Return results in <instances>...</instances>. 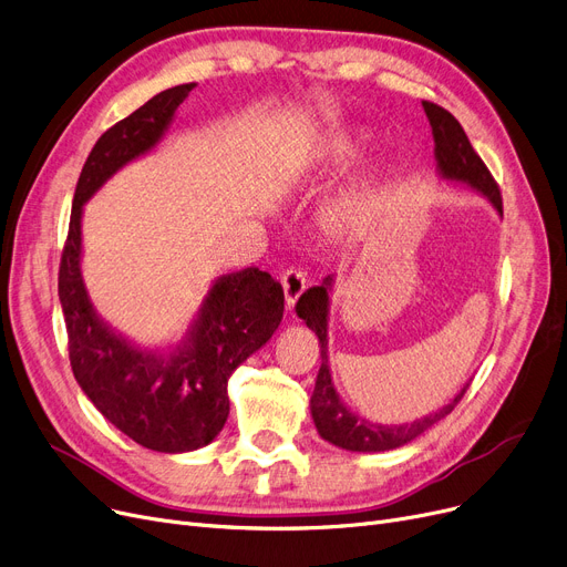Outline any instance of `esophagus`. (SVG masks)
<instances>
[{
	"label": "esophagus",
	"instance_id": "obj_1",
	"mask_svg": "<svg viewBox=\"0 0 567 567\" xmlns=\"http://www.w3.org/2000/svg\"><path fill=\"white\" fill-rule=\"evenodd\" d=\"M281 288H284V300L286 307L292 309L295 302L300 300V295L307 290V277L300 269H286L281 275Z\"/></svg>",
	"mask_w": 567,
	"mask_h": 567
}]
</instances>
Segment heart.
<instances>
[{"instance_id":"heart-1","label":"heart","mask_w":567,"mask_h":567,"mask_svg":"<svg viewBox=\"0 0 567 567\" xmlns=\"http://www.w3.org/2000/svg\"><path fill=\"white\" fill-rule=\"evenodd\" d=\"M367 133L353 128H332L322 133L311 152V171L316 179H330L353 166L367 150ZM381 196L371 177L350 184L328 214V230L343 241L362 239L375 217H379Z\"/></svg>"}]
</instances>
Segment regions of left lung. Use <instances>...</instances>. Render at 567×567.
I'll list each match as a JSON object with an SVG mask.
<instances>
[{"label": "left lung", "instance_id": "left-lung-1", "mask_svg": "<svg viewBox=\"0 0 567 567\" xmlns=\"http://www.w3.org/2000/svg\"><path fill=\"white\" fill-rule=\"evenodd\" d=\"M422 105L431 124V133H434V158H436L439 177L471 188V192L482 196L498 212V217H503V200H501L498 186L489 175L487 166L482 164V158L475 154L462 124L456 122L445 107L436 103L422 101ZM332 290H334V275H328L320 286L309 288L300 298V302L295 305V313L307 322V328L311 332H316L320 343V369H318L316 388L309 401L311 417L318 434L320 439H326L328 443L348 452H385V450L406 445L420 434H424L429 426H434L439 420L450 415L456 403L462 401L464 392L468 390V383L436 413H429L406 424L369 422L367 417L350 411L334 388L330 355H328V322H330Z\"/></svg>", "mask_w": 567, "mask_h": 567}]
</instances>
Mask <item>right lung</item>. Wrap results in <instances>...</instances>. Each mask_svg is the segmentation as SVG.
Masks as SVG:
<instances>
[{
	"label": "right lung",
	"instance_id": "obj_1",
	"mask_svg": "<svg viewBox=\"0 0 567 567\" xmlns=\"http://www.w3.org/2000/svg\"><path fill=\"white\" fill-rule=\"evenodd\" d=\"M196 83L158 92L107 128L78 177L60 302L78 385L96 411L138 445L179 454L209 445L228 420V379L262 348L284 318V288L258 267L212 281L179 341L141 346L94 309L83 279V212L99 188L166 138L179 103Z\"/></svg>",
	"mask_w": 567,
	"mask_h": 567
}]
</instances>
